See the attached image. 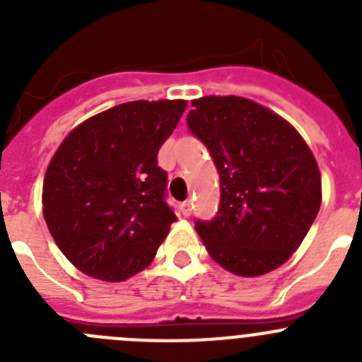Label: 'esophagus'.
Returning <instances> with one entry per match:
<instances>
[{
	"label": "esophagus",
	"instance_id": "34e87169",
	"mask_svg": "<svg viewBox=\"0 0 362 362\" xmlns=\"http://www.w3.org/2000/svg\"><path fill=\"white\" fill-rule=\"evenodd\" d=\"M181 212H183L185 217H188L192 214V201H183L181 203Z\"/></svg>",
	"mask_w": 362,
	"mask_h": 362
}]
</instances>
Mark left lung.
Returning a JSON list of instances; mask_svg holds the SVG:
<instances>
[{"instance_id": "8db88e82", "label": "left lung", "mask_w": 362, "mask_h": 362, "mask_svg": "<svg viewBox=\"0 0 362 362\" xmlns=\"http://www.w3.org/2000/svg\"><path fill=\"white\" fill-rule=\"evenodd\" d=\"M187 124L219 174L214 219H196L210 257L243 277L286 263L321 206V174L292 124L238 95L192 101Z\"/></svg>"}]
</instances>
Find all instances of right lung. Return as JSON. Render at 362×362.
<instances>
[{"label":"right lung","instance_id":"1","mask_svg":"<svg viewBox=\"0 0 362 362\" xmlns=\"http://www.w3.org/2000/svg\"><path fill=\"white\" fill-rule=\"evenodd\" d=\"M187 101H130L86 119L54 153L43 216L74 267L124 281L152 263L175 217L158 152Z\"/></svg>","mask_w":362,"mask_h":362}]
</instances>
